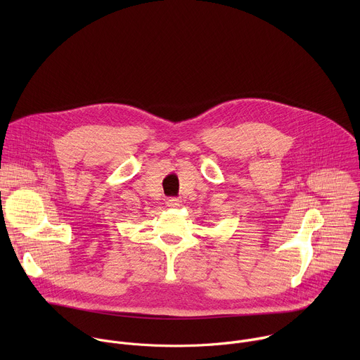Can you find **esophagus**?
Returning a JSON list of instances; mask_svg holds the SVG:
<instances>
[{
  "mask_svg": "<svg viewBox=\"0 0 360 360\" xmlns=\"http://www.w3.org/2000/svg\"><path fill=\"white\" fill-rule=\"evenodd\" d=\"M179 205H181V200L178 198H171L167 200V207H169V208H176V207H179Z\"/></svg>",
  "mask_w": 360,
  "mask_h": 360,
  "instance_id": "esophagus-1",
  "label": "esophagus"
}]
</instances>
